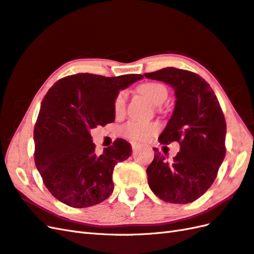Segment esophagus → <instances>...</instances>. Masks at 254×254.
Returning <instances> with one entry per match:
<instances>
[{
  "label": "esophagus",
  "mask_w": 254,
  "mask_h": 254,
  "mask_svg": "<svg viewBox=\"0 0 254 254\" xmlns=\"http://www.w3.org/2000/svg\"><path fill=\"white\" fill-rule=\"evenodd\" d=\"M132 148H133V151H136L137 149L140 148V145L137 144V142H132Z\"/></svg>",
  "instance_id": "obj_1"
}]
</instances>
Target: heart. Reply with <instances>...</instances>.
I'll list each match as a JSON object with an SVG mask.
<instances>
[{"label": "heart", "mask_w": 254, "mask_h": 254, "mask_svg": "<svg viewBox=\"0 0 254 254\" xmlns=\"http://www.w3.org/2000/svg\"><path fill=\"white\" fill-rule=\"evenodd\" d=\"M138 91L139 93L146 96L155 106L162 105V104L166 101L168 96L167 88L163 83L160 82H145L138 87ZM126 105L127 93L125 91H120V92L117 94L115 100V113L117 115H122L126 110ZM157 131V125H153V123H150V125H144V123H139L136 121H129L125 126V127H123V133H125V135L135 140H145L148 137H150V136Z\"/></svg>", "instance_id": "obj_1"}]
</instances>
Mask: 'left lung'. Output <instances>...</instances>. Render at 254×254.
Instances as JSON below:
<instances>
[{
    "label": "left lung",
    "mask_w": 254,
    "mask_h": 254,
    "mask_svg": "<svg viewBox=\"0 0 254 254\" xmlns=\"http://www.w3.org/2000/svg\"><path fill=\"white\" fill-rule=\"evenodd\" d=\"M145 77L174 89L176 103L161 133V144L178 141L180 151L172 162L154 148L147 168L148 184L168 203L188 204L199 198L213 184L225 157L226 122L216 94L200 76L186 69L165 67Z\"/></svg>",
    "instance_id": "obj_1"
}]
</instances>
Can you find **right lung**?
Masks as SVG:
<instances>
[{
    "label": "right lung",
    "instance_id": "add662e5",
    "mask_svg": "<svg viewBox=\"0 0 254 254\" xmlns=\"http://www.w3.org/2000/svg\"><path fill=\"white\" fill-rule=\"evenodd\" d=\"M142 78L82 73L64 77L48 90L34 127V161L57 199L84 208L102 203L113 193L114 167L131 155L132 147L118 138L97 153L90 133L115 121L117 94Z\"/></svg>",
    "mask_w": 254,
    "mask_h": 254
}]
</instances>
